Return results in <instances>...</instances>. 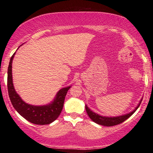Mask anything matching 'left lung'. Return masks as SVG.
<instances>
[{"label":"left lung","instance_id":"obj_1","mask_svg":"<svg viewBox=\"0 0 153 153\" xmlns=\"http://www.w3.org/2000/svg\"><path fill=\"white\" fill-rule=\"evenodd\" d=\"M142 100H140V102L139 103V105H137V107L135 108L134 110L131 112L126 114L119 116V117H102V116H100L96 114L94 111H92L91 109H90L89 107H88L87 105H85V109L86 111H87V113L88 116H89L90 119H91L94 122H95L96 123L101 125V126H116V125L120 124L121 123L124 122L125 120H127L128 118H130L131 116H132L133 114H134L138 107L140 105Z\"/></svg>","mask_w":153,"mask_h":153}]
</instances>
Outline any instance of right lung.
<instances>
[{
	"instance_id": "1",
	"label": "right lung",
	"mask_w": 153,
	"mask_h": 153,
	"mask_svg": "<svg viewBox=\"0 0 153 153\" xmlns=\"http://www.w3.org/2000/svg\"><path fill=\"white\" fill-rule=\"evenodd\" d=\"M15 52L10 59L7 70V89L11 102L19 114L36 125H48L54 121L59 117L63 109L64 99L71 86L62 88L56 94L55 98L52 102L46 105L35 106L25 102L16 91H15L12 81V60Z\"/></svg>"
}]
</instances>
